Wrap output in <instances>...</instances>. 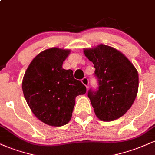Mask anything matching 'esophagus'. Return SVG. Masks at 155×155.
Here are the masks:
<instances>
[{
	"label": "esophagus",
	"mask_w": 155,
	"mask_h": 155,
	"mask_svg": "<svg viewBox=\"0 0 155 155\" xmlns=\"http://www.w3.org/2000/svg\"><path fill=\"white\" fill-rule=\"evenodd\" d=\"M81 82H82V84L84 85H85L86 86L87 88H88V85H89V79H87V78L84 77V79H81Z\"/></svg>",
	"instance_id": "1"
}]
</instances>
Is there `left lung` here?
I'll list each match as a JSON object with an SVG mask.
<instances>
[{"label":"left lung","mask_w":155,"mask_h":155,"mask_svg":"<svg viewBox=\"0 0 155 155\" xmlns=\"http://www.w3.org/2000/svg\"><path fill=\"white\" fill-rule=\"evenodd\" d=\"M84 52L94 64L98 81L97 90L90 89L87 94L95 115L104 122L123 116L138 93L136 68L122 52L109 46L100 44Z\"/></svg>","instance_id":"left-lung-1"}]
</instances>
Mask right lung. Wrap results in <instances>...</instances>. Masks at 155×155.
<instances>
[{
    "label": "right lung",
    "mask_w": 155,
    "mask_h": 155,
    "mask_svg": "<svg viewBox=\"0 0 155 155\" xmlns=\"http://www.w3.org/2000/svg\"><path fill=\"white\" fill-rule=\"evenodd\" d=\"M70 50L46 49L32 60L22 80L25 98L39 120L54 127L71 120L76 96L86 93V87L74 78L73 71L63 68Z\"/></svg>",
    "instance_id": "obj_1"
}]
</instances>
